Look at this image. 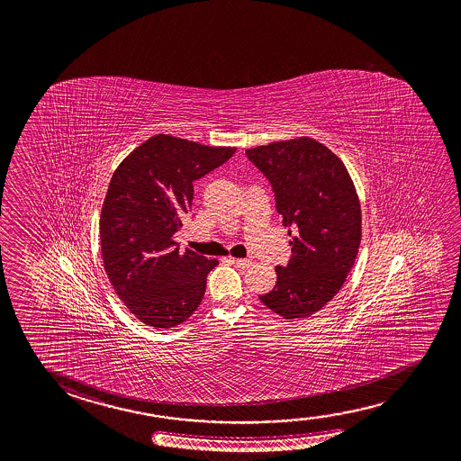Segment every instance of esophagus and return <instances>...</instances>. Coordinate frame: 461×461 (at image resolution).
Returning <instances> with one entry per match:
<instances>
[{"mask_svg": "<svg viewBox=\"0 0 461 461\" xmlns=\"http://www.w3.org/2000/svg\"><path fill=\"white\" fill-rule=\"evenodd\" d=\"M231 262H233L236 267L242 268V270L249 268L250 265H252V260H250V258H233V257H231Z\"/></svg>", "mask_w": 461, "mask_h": 461, "instance_id": "1", "label": "esophagus"}]
</instances>
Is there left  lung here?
Listing matches in <instances>:
<instances>
[{
	"instance_id": "left-lung-1",
	"label": "left lung",
	"mask_w": 461,
	"mask_h": 461,
	"mask_svg": "<svg viewBox=\"0 0 461 461\" xmlns=\"http://www.w3.org/2000/svg\"><path fill=\"white\" fill-rule=\"evenodd\" d=\"M275 193L293 256L276 265V285L258 295L283 318L310 317L338 294L362 238V212L340 158L310 138L248 149Z\"/></svg>"
}]
</instances>
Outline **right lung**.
I'll use <instances>...</instances> for the list:
<instances>
[{"label":"right lung","mask_w":461,"mask_h":461,"mask_svg":"<svg viewBox=\"0 0 461 461\" xmlns=\"http://www.w3.org/2000/svg\"><path fill=\"white\" fill-rule=\"evenodd\" d=\"M234 152L156 135L113 172L99 220L103 260L115 293L146 325H180L203 301L219 262L193 250L182 256L174 234L191 211L193 183Z\"/></svg>","instance_id":"right-lung-1"}]
</instances>
